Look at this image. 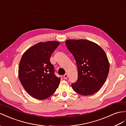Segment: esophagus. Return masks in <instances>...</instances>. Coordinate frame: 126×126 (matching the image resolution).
<instances>
[{
	"instance_id": "esophagus-1",
	"label": "esophagus",
	"mask_w": 126,
	"mask_h": 126,
	"mask_svg": "<svg viewBox=\"0 0 126 126\" xmlns=\"http://www.w3.org/2000/svg\"><path fill=\"white\" fill-rule=\"evenodd\" d=\"M67 77H68V75H67V73H65V75H64V76H63V77H64V78L65 79H67Z\"/></svg>"
}]
</instances>
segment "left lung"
<instances>
[{
	"mask_svg": "<svg viewBox=\"0 0 126 126\" xmlns=\"http://www.w3.org/2000/svg\"><path fill=\"white\" fill-rule=\"evenodd\" d=\"M65 44L78 68V80L72 83V89L83 96L94 94L102 87L109 74L110 64L105 51L87 40L70 39Z\"/></svg>",
	"mask_w": 126,
	"mask_h": 126,
	"instance_id": "left-lung-1",
	"label": "left lung"
}]
</instances>
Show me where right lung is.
<instances>
[{"label": "right lung", "instance_id": "right-lung-1", "mask_svg": "<svg viewBox=\"0 0 126 126\" xmlns=\"http://www.w3.org/2000/svg\"><path fill=\"white\" fill-rule=\"evenodd\" d=\"M60 44L55 41L40 42L29 48L22 55L18 66L19 79L32 97L46 99L59 87L61 78L54 74L50 57Z\"/></svg>", "mask_w": 126, "mask_h": 126}]
</instances>
